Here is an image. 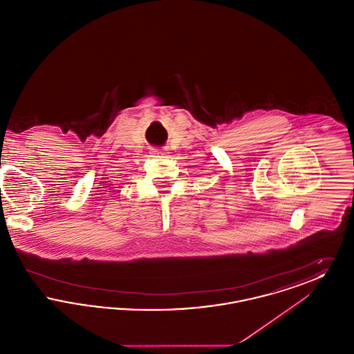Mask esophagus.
<instances>
[{
  "label": "esophagus",
  "instance_id": "esophagus-1",
  "mask_svg": "<svg viewBox=\"0 0 354 354\" xmlns=\"http://www.w3.org/2000/svg\"><path fill=\"white\" fill-rule=\"evenodd\" d=\"M156 152V153H158V155H159V153H160V155H163V151H155Z\"/></svg>",
  "mask_w": 354,
  "mask_h": 354
}]
</instances>
